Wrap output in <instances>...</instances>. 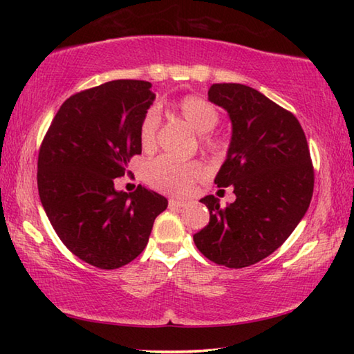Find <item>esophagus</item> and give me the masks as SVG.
Wrapping results in <instances>:
<instances>
[{
	"label": "esophagus",
	"mask_w": 354,
	"mask_h": 354,
	"mask_svg": "<svg viewBox=\"0 0 354 354\" xmlns=\"http://www.w3.org/2000/svg\"><path fill=\"white\" fill-rule=\"evenodd\" d=\"M169 206L170 207H184L185 206V203L184 201H181V200H169Z\"/></svg>",
	"instance_id": "34e87169"
}]
</instances>
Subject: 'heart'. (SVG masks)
I'll return each instance as SVG.
<instances>
[{
  "label": "heart",
  "instance_id": "obj_1",
  "mask_svg": "<svg viewBox=\"0 0 354 354\" xmlns=\"http://www.w3.org/2000/svg\"><path fill=\"white\" fill-rule=\"evenodd\" d=\"M176 112L196 133L201 134V145L211 153H220L225 143L211 131L220 122V111L207 100L187 95L176 103ZM160 117L156 109H148L140 120L139 140L145 151H153L158 147ZM205 176V165L198 160L179 162L170 158H156L145 165L143 178L153 189L173 195H184L196 181Z\"/></svg>",
  "mask_w": 354,
  "mask_h": 354
}]
</instances>
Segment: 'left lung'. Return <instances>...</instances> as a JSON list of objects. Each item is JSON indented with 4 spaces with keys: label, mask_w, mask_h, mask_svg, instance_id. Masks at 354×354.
Masks as SVG:
<instances>
[{
    "label": "left lung",
    "mask_w": 354,
    "mask_h": 354,
    "mask_svg": "<svg viewBox=\"0 0 354 354\" xmlns=\"http://www.w3.org/2000/svg\"><path fill=\"white\" fill-rule=\"evenodd\" d=\"M207 95L232 123L227 158L215 184L232 185L236 201L220 207L214 195L201 198L211 218L194 242L209 261L243 268L279 248L306 214L314 167L292 112L243 84H214Z\"/></svg>",
    "instance_id": "left-lung-1"
}]
</instances>
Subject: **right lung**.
I'll return each mask as SVG.
<instances>
[{
  "instance_id": "add662e5",
  "label": "right lung",
  "mask_w": 354,
  "mask_h": 354,
  "mask_svg": "<svg viewBox=\"0 0 354 354\" xmlns=\"http://www.w3.org/2000/svg\"><path fill=\"white\" fill-rule=\"evenodd\" d=\"M149 87L148 81L117 80L71 95L39 149L46 217L71 253L103 270L134 261L169 205L142 185L131 194L113 187L142 153L139 124L156 97Z\"/></svg>"
}]
</instances>
